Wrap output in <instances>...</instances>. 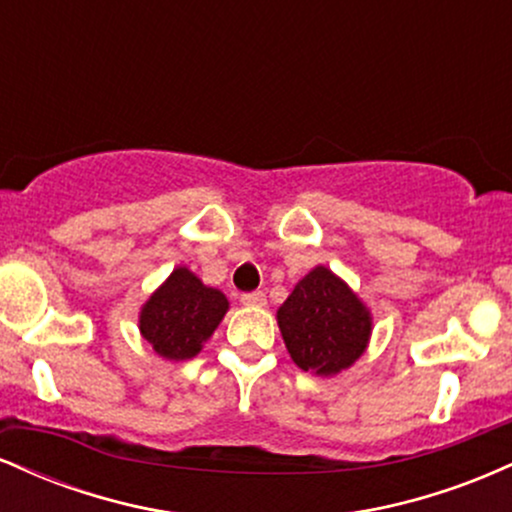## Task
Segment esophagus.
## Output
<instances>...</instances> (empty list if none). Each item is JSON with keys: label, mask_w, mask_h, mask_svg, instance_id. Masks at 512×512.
Returning a JSON list of instances; mask_svg holds the SVG:
<instances>
[{"label": "esophagus", "mask_w": 512, "mask_h": 512, "mask_svg": "<svg viewBox=\"0 0 512 512\" xmlns=\"http://www.w3.org/2000/svg\"><path fill=\"white\" fill-rule=\"evenodd\" d=\"M240 301H243L245 305H264L267 303V296H264L262 291H250V293H243V296H240Z\"/></svg>", "instance_id": "obj_1"}]
</instances>
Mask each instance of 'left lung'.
Instances as JSON below:
<instances>
[{"label": "left lung", "instance_id": "1", "mask_svg": "<svg viewBox=\"0 0 512 512\" xmlns=\"http://www.w3.org/2000/svg\"><path fill=\"white\" fill-rule=\"evenodd\" d=\"M276 317L293 363L317 375L349 368L370 337L366 305L327 267L303 276Z\"/></svg>", "mask_w": 512, "mask_h": 512}]
</instances>
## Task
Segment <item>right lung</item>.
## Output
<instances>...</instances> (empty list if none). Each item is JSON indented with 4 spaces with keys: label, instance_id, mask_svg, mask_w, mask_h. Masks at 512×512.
Segmentation results:
<instances>
[{
    "label": "right lung",
    "instance_id": "1",
    "mask_svg": "<svg viewBox=\"0 0 512 512\" xmlns=\"http://www.w3.org/2000/svg\"><path fill=\"white\" fill-rule=\"evenodd\" d=\"M226 310L228 301L221 291L209 289L190 269L180 267L146 301L139 330L158 356L185 361L199 354Z\"/></svg>",
    "mask_w": 512,
    "mask_h": 512
}]
</instances>
